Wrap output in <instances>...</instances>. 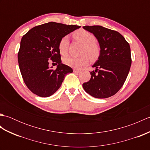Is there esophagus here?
Masks as SVG:
<instances>
[{
    "label": "esophagus",
    "mask_w": 150,
    "mask_h": 150,
    "mask_svg": "<svg viewBox=\"0 0 150 150\" xmlns=\"http://www.w3.org/2000/svg\"><path fill=\"white\" fill-rule=\"evenodd\" d=\"M73 72H75V73H80V72H81V69H73Z\"/></svg>",
    "instance_id": "obj_1"
}]
</instances>
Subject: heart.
<instances>
[{
  "label": "heart",
  "instance_id": "heart-1",
  "mask_svg": "<svg viewBox=\"0 0 150 150\" xmlns=\"http://www.w3.org/2000/svg\"><path fill=\"white\" fill-rule=\"evenodd\" d=\"M73 37L79 42L83 44L81 57H67L63 61L66 65L71 68H82L88 64L90 59L95 60L99 57L100 47L96 42V39L93 34L84 30H78L73 33ZM59 50L62 55L65 56L68 53L69 39L67 36L63 37L59 42Z\"/></svg>",
  "mask_w": 150,
  "mask_h": 150
}]
</instances>
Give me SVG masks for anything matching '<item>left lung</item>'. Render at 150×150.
<instances>
[{
	"mask_svg": "<svg viewBox=\"0 0 150 150\" xmlns=\"http://www.w3.org/2000/svg\"><path fill=\"white\" fill-rule=\"evenodd\" d=\"M93 33L100 47V54L90 72L91 79L82 86L92 97L105 98L116 94L125 82L132 64L129 43L116 31L101 26H85Z\"/></svg>",
	"mask_w": 150,
	"mask_h": 150,
	"instance_id": "left-lung-1",
	"label": "left lung"
}]
</instances>
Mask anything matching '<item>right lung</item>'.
<instances>
[{
  "instance_id": "add662e5",
  "label": "right lung",
  "mask_w": 150,
  "mask_h": 150,
  "mask_svg": "<svg viewBox=\"0 0 150 150\" xmlns=\"http://www.w3.org/2000/svg\"><path fill=\"white\" fill-rule=\"evenodd\" d=\"M79 28L50 22L31 28L22 37L18 62L24 83L32 93L51 96L59 90L65 75L73 72L61 63L58 45L63 37ZM50 60L58 64L55 70L49 67Z\"/></svg>"
}]
</instances>
